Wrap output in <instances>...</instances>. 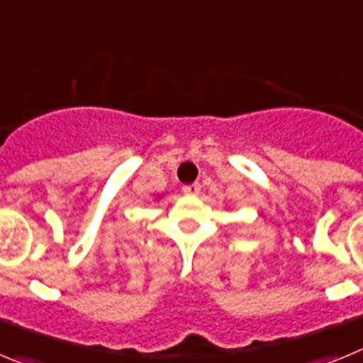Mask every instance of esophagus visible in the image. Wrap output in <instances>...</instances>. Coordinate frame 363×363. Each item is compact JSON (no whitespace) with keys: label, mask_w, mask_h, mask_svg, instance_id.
Wrapping results in <instances>:
<instances>
[{"label":"esophagus","mask_w":363,"mask_h":363,"mask_svg":"<svg viewBox=\"0 0 363 363\" xmlns=\"http://www.w3.org/2000/svg\"><path fill=\"white\" fill-rule=\"evenodd\" d=\"M200 191H201L200 184H191V185H185L184 187V192L185 194H189V196H196V194H200Z\"/></svg>","instance_id":"1"}]
</instances>
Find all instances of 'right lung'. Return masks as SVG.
<instances>
[{"label":"right lung","instance_id":"obj_1","mask_svg":"<svg viewBox=\"0 0 363 363\" xmlns=\"http://www.w3.org/2000/svg\"><path fill=\"white\" fill-rule=\"evenodd\" d=\"M158 198H162V196H158Z\"/></svg>","mask_w":363,"mask_h":363}]
</instances>
